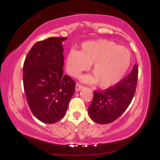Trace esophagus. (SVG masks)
Instances as JSON below:
<instances>
[{"mask_svg": "<svg viewBox=\"0 0 160 160\" xmlns=\"http://www.w3.org/2000/svg\"><path fill=\"white\" fill-rule=\"evenodd\" d=\"M82 87H83V86H82L81 84L77 83L76 84V88H75V89H76V91H80Z\"/></svg>", "mask_w": 160, "mask_h": 160, "instance_id": "1", "label": "esophagus"}]
</instances>
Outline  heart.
Returning <instances> with one entry per match:
<instances>
[{"instance_id": "obj_1", "label": "heart", "mask_w": 160, "mask_h": 160, "mask_svg": "<svg viewBox=\"0 0 160 160\" xmlns=\"http://www.w3.org/2000/svg\"><path fill=\"white\" fill-rule=\"evenodd\" d=\"M92 65L94 74L84 75L81 80L87 83H97L104 89L115 86L122 80L131 64V53L126 47L108 40L87 41L81 52L71 49L66 58V69L74 78Z\"/></svg>"}]
</instances>
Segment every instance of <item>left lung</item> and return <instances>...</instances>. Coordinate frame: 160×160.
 Returning a JSON list of instances; mask_svg holds the SVG:
<instances>
[{
    "instance_id": "8db88e82",
    "label": "left lung",
    "mask_w": 160,
    "mask_h": 160,
    "mask_svg": "<svg viewBox=\"0 0 160 160\" xmlns=\"http://www.w3.org/2000/svg\"><path fill=\"white\" fill-rule=\"evenodd\" d=\"M138 75V65H134L130 74L115 86L102 91H95L94 97L89 107V115L99 124L110 123L128 107L136 90Z\"/></svg>"
}]
</instances>
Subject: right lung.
<instances>
[{"instance_id": "right-lung-1", "label": "right lung", "mask_w": 160, "mask_h": 160, "mask_svg": "<svg viewBox=\"0 0 160 160\" xmlns=\"http://www.w3.org/2000/svg\"><path fill=\"white\" fill-rule=\"evenodd\" d=\"M67 38L38 41L28 53L23 65V85L32 113L45 123H54L66 114L75 82L63 74L62 42Z\"/></svg>"}]
</instances>
